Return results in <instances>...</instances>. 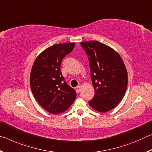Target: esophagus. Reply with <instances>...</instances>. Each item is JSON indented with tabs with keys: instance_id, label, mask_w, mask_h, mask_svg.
<instances>
[{
	"instance_id": "obj_1",
	"label": "esophagus",
	"mask_w": 152,
	"mask_h": 152,
	"mask_svg": "<svg viewBox=\"0 0 152 152\" xmlns=\"http://www.w3.org/2000/svg\"><path fill=\"white\" fill-rule=\"evenodd\" d=\"M76 90L77 92H80V91H81V86H78L76 88Z\"/></svg>"
}]
</instances>
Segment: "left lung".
Listing matches in <instances>:
<instances>
[{
	"label": "left lung",
	"mask_w": 152,
	"mask_h": 152,
	"mask_svg": "<svg viewBox=\"0 0 152 152\" xmlns=\"http://www.w3.org/2000/svg\"><path fill=\"white\" fill-rule=\"evenodd\" d=\"M88 56L94 96L88 102L96 111L105 113L116 107L127 87V72L121 57L109 46L98 41L80 42Z\"/></svg>",
	"instance_id": "left-lung-1"
}]
</instances>
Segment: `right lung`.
Here are the masks:
<instances>
[{
  "label": "right lung",
  "instance_id": "right-lung-1",
  "mask_svg": "<svg viewBox=\"0 0 152 152\" xmlns=\"http://www.w3.org/2000/svg\"><path fill=\"white\" fill-rule=\"evenodd\" d=\"M75 43L55 44L36 58L30 74V86L36 101L51 114L63 113L76 97L75 90L64 81L60 70L63 58L73 50Z\"/></svg>",
  "mask_w": 152,
  "mask_h": 152
}]
</instances>
